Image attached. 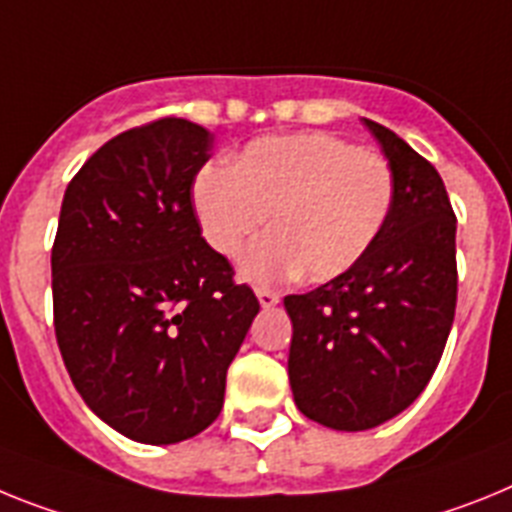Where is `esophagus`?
Returning a JSON list of instances; mask_svg holds the SVG:
<instances>
[{"mask_svg":"<svg viewBox=\"0 0 512 512\" xmlns=\"http://www.w3.org/2000/svg\"><path fill=\"white\" fill-rule=\"evenodd\" d=\"M257 301H260L262 309H273V306L281 301V296L273 291H265V288H260V291H257Z\"/></svg>","mask_w":512,"mask_h":512,"instance_id":"esophagus-1","label":"esophagus"}]
</instances>
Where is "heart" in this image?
<instances>
[{"label":"heart","instance_id":"1","mask_svg":"<svg viewBox=\"0 0 512 512\" xmlns=\"http://www.w3.org/2000/svg\"><path fill=\"white\" fill-rule=\"evenodd\" d=\"M391 203L389 162L332 133L257 139L234 167L206 164L193 182L203 239L219 255H239L270 213L273 231L239 265L257 286L299 273L309 281L348 273L379 239Z\"/></svg>","mask_w":512,"mask_h":512}]
</instances>
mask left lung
<instances>
[{
    "label": "left lung",
    "instance_id": "1",
    "mask_svg": "<svg viewBox=\"0 0 512 512\" xmlns=\"http://www.w3.org/2000/svg\"><path fill=\"white\" fill-rule=\"evenodd\" d=\"M363 123L394 175L389 219L348 273L283 299L296 407L345 433L376 428L420 397L446 348L459 283L441 175L397 133Z\"/></svg>",
    "mask_w": 512,
    "mask_h": 512
}]
</instances>
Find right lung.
Listing matches in <instances>:
<instances>
[{
    "instance_id": "1",
    "label": "right lung",
    "mask_w": 512,
    "mask_h": 512,
    "mask_svg": "<svg viewBox=\"0 0 512 512\" xmlns=\"http://www.w3.org/2000/svg\"><path fill=\"white\" fill-rule=\"evenodd\" d=\"M211 149V133L182 118L131 128L84 162L61 203V358L84 404L136 443L188 441L219 417L226 371L260 311L190 201Z\"/></svg>"
}]
</instances>
